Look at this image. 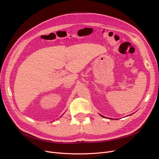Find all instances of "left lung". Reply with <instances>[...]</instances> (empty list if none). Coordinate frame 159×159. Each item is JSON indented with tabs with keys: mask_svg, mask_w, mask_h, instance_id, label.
<instances>
[{
	"mask_svg": "<svg viewBox=\"0 0 159 159\" xmlns=\"http://www.w3.org/2000/svg\"><path fill=\"white\" fill-rule=\"evenodd\" d=\"M101 116H102V117H104V116H102V115H101Z\"/></svg>",
	"mask_w": 159,
	"mask_h": 159,
	"instance_id": "obj_1",
	"label": "left lung"
}]
</instances>
